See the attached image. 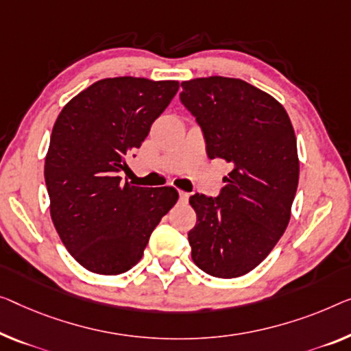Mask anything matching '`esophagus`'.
Returning a JSON list of instances; mask_svg holds the SVG:
<instances>
[{
    "mask_svg": "<svg viewBox=\"0 0 351 351\" xmlns=\"http://www.w3.org/2000/svg\"><path fill=\"white\" fill-rule=\"evenodd\" d=\"M180 198L182 202H187V200H189V193L184 192V191H180Z\"/></svg>",
    "mask_w": 351,
    "mask_h": 351,
    "instance_id": "34e87169",
    "label": "esophagus"
}]
</instances>
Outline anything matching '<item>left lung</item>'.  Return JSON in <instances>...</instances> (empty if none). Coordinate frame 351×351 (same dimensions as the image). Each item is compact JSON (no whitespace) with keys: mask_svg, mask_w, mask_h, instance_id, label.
<instances>
[{"mask_svg":"<svg viewBox=\"0 0 351 351\" xmlns=\"http://www.w3.org/2000/svg\"><path fill=\"white\" fill-rule=\"evenodd\" d=\"M181 86L208 158L233 167L219 197L189 198L197 213L192 260L209 276L233 279L268 257L289 226L300 180L295 130L280 102L239 78L202 77Z\"/></svg>","mask_w":351,"mask_h":351,"instance_id":"obj_1","label":"left lung"}]
</instances>
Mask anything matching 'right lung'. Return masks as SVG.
Returning a JSON list of instances; mask_svg holds the SVG:
<instances>
[{
    "mask_svg": "<svg viewBox=\"0 0 351 351\" xmlns=\"http://www.w3.org/2000/svg\"><path fill=\"white\" fill-rule=\"evenodd\" d=\"M178 88L176 80L104 78L56 118L44 167L50 216L69 254L91 273L114 276L137 265L178 202L173 187H135L118 176Z\"/></svg>",
    "mask_w": 351,
    "mask_h": 351,
    "instance_id": "right-lung-1",
    "label": "right lung"
}]
</instances>
